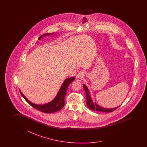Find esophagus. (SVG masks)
Wrapping results in <instances>:
<instances>
[{
	"label": "esophagus",
	"mask_w": 147,
	"mask_h": 147,
	"mask_svg": "<svg viewBox=\"0 0 147 147\" xmlns=\"http://www.w3.org/2000/svg\"><path fill=\"white\" fill-rule=\"evenodd\" d=\"M84 72H82V71L79 72L76 76V79L78 81H81L84 77Z\"/></svg>",
	"instance_id": "34e87169"
}]
</instances>
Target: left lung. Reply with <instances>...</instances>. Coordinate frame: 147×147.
<instances>
[{
	"instance_id": "obj_1",
	"label": "left lung",
	"mask_w": 147,
	"mask_h": 147,
	"mask_svg": "<svg viewBox=\"0 0 147 147\" xmlns=\"http://www.w3.org/2000/svg\"><path fill=\"white\" fill-rule=\"evenodd\" d=\"M83 87L84 88L85 92H86V99H87V107L90 109L94 110V111H99V112H104V113H111L112 111H113L114 110L117 109L119 107H116L114 108H102L100 106L98 105L96 103H94L92 100L91 98L90 94L89 92V90L88 89L87 87H86V85L84 84Z\"/></svg>"
}]
</instances>
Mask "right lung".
<instances>
[{
  "label": "right lung",
  "mask_w": 147,
  "mask_h": 147,
  "mask_svg": "<svg viewBox=\"0 0 147 147\" xmlns=\"http://www.w3.org/2000/svg\"><path fill=\"white\" fill-rule=\"evenodd\" d=\"M50 34H44L42 36L49 35ZM42 36H41L40 37H39L38 39H40ZM74 80H75L74 77L69 78L66 79L62 84L56 98L49 103L43 105H35L34 103H31V102H30L25 97V96L22 94V92L20 91V92L22 97L25 99V100L35 109L44 113H55L58 111H59L65 105L64 99L66 96L67 89L68 88L69 84H70Z\"/></svg>",
  "instance_id": "obj_1"
}]
</instances>
